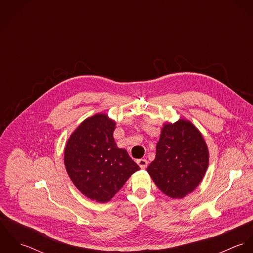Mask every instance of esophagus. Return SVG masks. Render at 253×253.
Returning <instances> with one entry per match:
<instances>
[{"label":"esophagus","instance_id":"obj_1","mask_svg":"<svg viewBox=\"0 0 253 253\" xmlns=\"http://www.w3.org/2000/svg\"><path fill=\"white\" fill-rule=\"evenodd\" d=\"M136 163H137V165H138L142 169H146V168H147V165H148V162H147V160H145V159H139V160L136 161Z\"/></svg>","mask_w":253,"mask_h":253}]
</instances>
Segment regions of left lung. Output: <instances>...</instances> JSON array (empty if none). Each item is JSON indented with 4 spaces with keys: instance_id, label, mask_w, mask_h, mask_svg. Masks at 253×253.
<instances>
[{
    "instance_id": "8db88e82",
    "label": "left lung",
    "mask_w": 253,
    "mask_h": 253,
    "mask_svg": "<svg viewBox=\"0 0 253 253\" xmlns=\"http://www.w3.org/2000/svg\"><path fill=\"white\" fill-rule=\"evenodd\" d=\"M210 152L201 131L188 120L165 123L156 158L147 171L157 187L172 199H182L202 182Z\"/></svg>"
}]
</instances>
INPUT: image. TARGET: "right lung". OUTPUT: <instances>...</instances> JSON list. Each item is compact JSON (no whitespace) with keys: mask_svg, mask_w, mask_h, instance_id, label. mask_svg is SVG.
<instances>
[{"mask_svg":"<svg viewBox=\"0 0 253 253\" xmlns=\"http://www.w3.org/2000/svg\"><path fill=\"white\" fill-rule=\"evenodd\" d=\"M116 122L98 113L85 119L70 135L64 165L77 189L88 199L107 203L140 168L113 137Z\"/></svg>","mask_w":253,"mask_h":253,"instance_id":"add662e5","label":"right lung"}]
</instances>
